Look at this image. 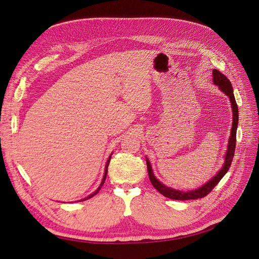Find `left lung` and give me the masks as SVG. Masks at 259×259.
Listing matches in <instances>:
<instances>
[{
  "label": "left lung",
  "instance_id": "1",
  "mask_svg": "<svg viewBox=\"0 0 259 259\" xmlns=\"http://www.w3.org/2000/svg\"><path fill=\"white\" fill-rule=\"evenodd\" d=\"M212 82L218 86L219 89L223 92L227 98L231 101V105H232V110H233V123H232V130H231V136L229 138V143H227V150L224 155V162L222 164V168L217 172V174L212 179H210L207 183H205L202 185L201 187L189 190V191H181L177 190L174 188L168 187L161 182H159L153 173L152 170V165L151 162L147 159V167H148V172H149V178L154 186V188H156L162 195H164L165 198H169L172 200H180V201H186V200H198L201 198H204V196L207 195L213 187H215V185L218 184L221 179L226 174V172L229 171L231 163L233 161L234 157V153H235V148H236V133H237V126H238V106L237 103L234 97V90L232 87L231 81L229 80L224 74H222L220 71L213 69L212 70Z\"/></svg>",
  "mask_w": 259,
  "mask_h": 259
}]
</instances>
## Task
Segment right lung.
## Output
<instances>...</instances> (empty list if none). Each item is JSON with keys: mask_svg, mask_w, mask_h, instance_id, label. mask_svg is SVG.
<instances>
[{"mask_svg": "<svg viewBox=\"0 0 259 259\" xmlns=\"http://www.w3.org/2000/svg\"><path fill=\"white\" fill-rule=\"evenodd\" d=\"M111 155L112 154H110V156L108 157V159H107V161H106V164H105V171H104V177H103V179H102V182H101V184H100V186H99V188L94 192V193H91L90 195H88V196H86L85 199H82V200H79V201H85V200H88V199H90V198H92V196L94 195H96L99 191H100V189L102 188V186H103V184H104V182H105V180H106V175H107V168H108V164H109V161H110V158H111ZM78 202V201H77Z\"/></svg>", "mask_w": 259, "mask_h": 259, "instance_id": "1", "label": "right lung"}]
</instances>
